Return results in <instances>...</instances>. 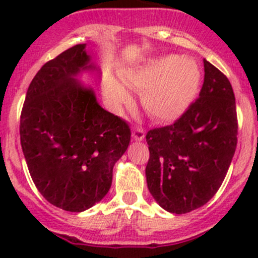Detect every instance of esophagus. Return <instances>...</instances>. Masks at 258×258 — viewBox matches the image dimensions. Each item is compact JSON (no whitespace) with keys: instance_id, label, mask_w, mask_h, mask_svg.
Here are the masks:
<instances>
[{"instance_id":"esophagus-1","label":"esophagus","mask_w":258,"mask_h":258,"mask_svg":"<svg viewBox=\"0 0 258 258\" xmlns=\"http://www.w3.org/2000/svg\"><path fill=\"white\" fill-rule=\"evenodd\" d=\"M145 136V130L142 128V127H135V128L132 130V137H134V140H136V141H144Z\"/></svg>"}]
</instances>
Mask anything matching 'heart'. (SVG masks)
I'll list each match as a JSON object with an SVG mask.
<instances>
[{"instance_id":"obj_1","label":"heart","mask_w":258,"mask_h":258,"mask_svg":"<svg viewBox=\"0 0 258 258\" xmlns=\"http://www.w3.org/2000/svg\"><path fill=\"white\" fill-rule=\"evenodd\" d=\"M122 81L128 87L141 91L142 107L153 119L171 122L181 117L196 100L202 71L194 58L166 54L124 72ZM106 93L116 105L130 101V93L117 81L108 83Z\"/></svg>"}]
</instances>
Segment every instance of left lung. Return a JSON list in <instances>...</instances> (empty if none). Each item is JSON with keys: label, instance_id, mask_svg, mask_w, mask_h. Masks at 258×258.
Wrapping results in <instances>:
<instances>
[{"label": "left lung", "instance_id": "left-lung-1", "mask_svg": "<svg viewBox=\"0 0 258 258\" xmlns=\"http://www.w3.org/2000/svg\"><path fill=\"white\" fill-rule=\"evenodd\" d=\"M199 98L173 123L150 130L147 186L162 209L182 215L200 209L222 184L237 146V112L227 77L204 59Z\"/></svg>", "mask_w": 258, "mask_h": 258}]
</instances>
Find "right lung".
Instances as JSON below:
<instances>
[{"instance_id": "add662e5", "label": "right lung", "mask_w": 258, "mask_h": 258, "mask_svg": "<svg viewBox=\"0 0 258 258\" xmlns=\"http://www.w3.org/2000/svg\"><path fill=\"white\" fill-rule=\"evenodd\" d=\"M85 43L46 62L28 86L20 137L33 183L53 206L82 212L100 202L131 140L128 123L103 110L76 79L91 69Z\"/></svg>"}]
</instances>
